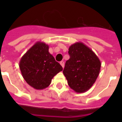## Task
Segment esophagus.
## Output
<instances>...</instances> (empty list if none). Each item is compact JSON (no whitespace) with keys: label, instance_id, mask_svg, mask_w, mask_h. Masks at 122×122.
Segmentation results:
<instances>
[{"label":"esophagus","instance_id":"obj_1","mask_svg":"<svg viewBox=\"0 0 122 122\" xmlns=\"http://www.w3.org/2000/svg\"><path fill=\"white\" fill-rule=\"evenodd\" d=\"M60 64H61V65L62 66V67L63 68L64 65H65V63H64V61H61L60 62Z\"/></svg>","mask_w":122,"mask_h":122}]
</instances>
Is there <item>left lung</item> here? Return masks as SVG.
I'll return each instance as SVG.
<instances>
[{
    "label": "left lung",
    "mask_w": 122,
    "mask_h": 122,
    "mask_svg": "<svg viewBox=\"0 0 122 122\" xmlns=\"http://www.w3.org/2000/svg\"><path fill=\"white\" fill-rule=\"evenodd\" d=\"M70 59L63 69L70 87L77 93H84L92 87L99 74L101 61L95 53L82 42L69 47Z\"/></svg>",
    "instance_id": "8db88e82"
}]
</instances>
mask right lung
I'll return each mask as SVG.
<instances>
[{"label": "right lung", "instance_id": "1", "mask_svg": "<svg viewBox=\"0 0 122 122\" xmlns=\"http://www.w3.org/2000/svg\"><path fill=\"white\" fill-rule=\"evenodd\" d=\"M48 50V45L38 42L20 60V68L23 78L36 90H43L49 86L53 76L63 70Z\"/></svg>", "mask_w": 122, "mask_h": 122}]
</instances>
